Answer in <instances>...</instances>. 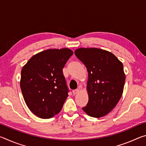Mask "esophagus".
<instances>
[{
    "label": "esophagus",
    "instance_id": "1",
    "mask_svg": "<svg viewBox=\"0 0 146 146\" xmlns=\"http://www.w3.org/2000/svg\"><path fill=\"white\" fill-rule=\"evenodd\" d=\"M78 92H79V90H78V89H76V90H73V95H76V94H77Z\"/></svg>",
    "mask_w": 146,
    "mask_h": 146
}]
</instances>
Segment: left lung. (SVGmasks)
Returning a JSON list of instances; mask_svg holds the SVG:
<instances>
[{"mask_svg": "<svg viewBox=\"0 0 146 146\" xmlns=\"http://www.w3.org/2000/svg\"><path fill=\"white\" fill-rule=\"evenodd\" d=\"M75 54L88 73L89 100L82 110L95 118L108 115L122 97L125 75L123 64L112 53L95 48H81Z\"/></svg>", "mask_w": 146, "mask_h": 146, "instance_id": "1", "label": "left lung"}]
</instances>
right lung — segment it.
I'll return each mask as SVG.
<instances>
[{
  "label": "right lung",
  "instance_id": "1",
  "mask_svg": "<svg viewBox=\"0 0 146 146\" xmlns=\"http://www.w3.org/2000/svg\"><path fill=\"white\" fill-rule=\"evenodd\" d=\"M73 54L68 48L49 49L33 55L21 71L20 86L29 110L47 119L60 111L68 97L62 69Z\"/></svg>",
  "mask_w": 146,
  "mask_h": 146
}]
</instances>
